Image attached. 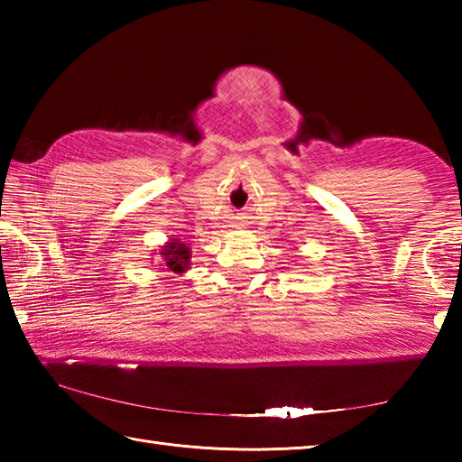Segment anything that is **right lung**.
I'll list each match as a JSON object with an SVG mask.
<instances>
[{
	"label": "right lung",
	"instance_id": "right-lung-1",
	"mask_svg": "<svg viewBox=\"0 0 462 462\" xmlns=\"http://www.w3.org/2000/svg\"><path fill=\"white\" fill-rule=\"evenodd\" d=\"M161 256L166 266H169V270L174 273H184L190 266V248L179 238H172L171 242H166L162 246Z\"/></svg>",
	"mask_w": 462,
	"mask_h": 462
}]
</instances>
